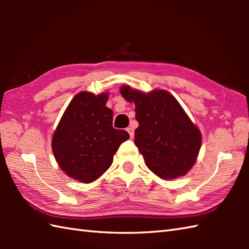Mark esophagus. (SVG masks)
<instances>
[{
  "label": "esophagus",
  "instance_id": "obj_1",
  "mask_svg": "<svg viewBox=\"0 0 249 249\" xmlns=\"http://www.w3.org/2000/svg\"><path fill=\"white\" fill-rule=\"evenodd\" d=\"M128 131V134H129V136H130V138H133L134 137V128L133 127H128L127 129H126Z\"/></svg>",
  "mask_w": 249,
  "mask_h": 249
}]
</instances>
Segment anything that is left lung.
<instances>
[{"mask_svg": "<svg viewBox=\"0 0 249 249\" xmlns=\"http://www.w3.org/2000/svg\"><path fill=\"white\" fill-rule=\"evenodd\" d=\"M120 92L136 106L135 144L147 168L163 179L185 176L198 157L201 133L178 100L163 89L145 94L124 86Z\"/></svg>", "mask_w": 249, "mask_h": 249, "instance_id": "1", "label": "left lung"}]
</instances>
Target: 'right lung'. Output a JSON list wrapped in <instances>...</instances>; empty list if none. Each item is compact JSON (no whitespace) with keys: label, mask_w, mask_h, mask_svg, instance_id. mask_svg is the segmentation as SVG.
<instances>
[{"label":"right lung","mask_w":249,"mask_h":249,"mask_svg":"<svg viewBox=\"0 0 249 249\" xmlns=\"http://www.w3.org/2000/svg\"><path fill=\"white\" fill-rule=\"evenodd\" d=\"M108 93L80 92L71 99L52 138V151L68 177L92 183L112 165L126 130L112 126L113 112L106 107Z\"/></svg>","instance_id":"right-lung-1"}]
</instances>
